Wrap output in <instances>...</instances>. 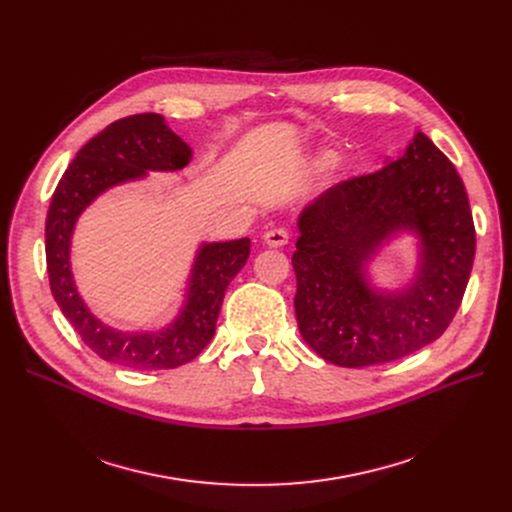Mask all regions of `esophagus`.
Returning <instances> with one entry per match:
<instances>
[{
    "label": "esophagus",
    "mask_w": 512,
    "mask_h": 512,
    "mask_svg": "<svg viewBox=\"0 0 512 512\" xmlns=\"http://www.w3.org/2000/svg\"><path fill=\"white\" fill-rule=\"evenodd\" d=\"M288 232L284 230V228H274V230H267L265 234H263V242L267 247H272V249H280V247H284L286 242H288Z\"/></svg>",
    "instance_id": "34e87169"
}]
</instances>
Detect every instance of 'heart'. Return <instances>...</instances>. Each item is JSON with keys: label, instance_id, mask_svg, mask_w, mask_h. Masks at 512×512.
I'll list each match as a JSON object with an SVG mask.
<instances>
[{"label": "heart", "instance_id": "b5f03b06", "mask_svg": "<svg viewBox=\"0 0 512 512\" xmlns=\"http://www.w3.org/2000/svg\"><path fill=\"white\" fill-rule=\"evenodd\" d=\"M336 159H338L336 151H332V149H319L315 153V157H313V164L317 168H330Z\"/></svg>", "mask_w": 512, "mask_h": 512}]
</instances>
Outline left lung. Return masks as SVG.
<instances>
[{
    "label": "left lung",
    "instance_id": "8db88e82",
    "mask_svg": "<svg viewBox=\"0 0 512 512\" xmlns=\"http://www.w3.org/2000/svg\"><path fill=\"white\" fill-rule=\"evenodd\" d=\"M297 226L294 311L321 359L388 363L444 334L469 282L475 228L461 176L423 132L380 172L321 193ZM400 235L418 240L416 272L398 289H378L368 263Z\"/></svg>",
    "mask_w": 512,
    "mask_h": 512
}]
</instances>
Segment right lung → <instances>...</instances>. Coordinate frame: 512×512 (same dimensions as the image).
I'll return each mask as SVG.
<instances>
[{"mask_svg": "<svg viewBox=\"0 0 512 512\" xmlns=\"http://www.w3.org/2000/svg\"><path fill=\"white\" fill-rule=\"evenodd\" d=\"M193 149L159 114H134L101 130L76 153L51 197L45 222V257L51 294L72 328L95 355L122 367L174 369L193 361L215 334L228 284L251 253V240L201 242L178 315L161 330H118L101 321L80 297L70 251L83 211L114 186L149 172H178Z\"/></svg>", "mask_w": 512, "mask_h": 512, "instance_id": "obj_1", "label": "right lung"}]
</instances>
